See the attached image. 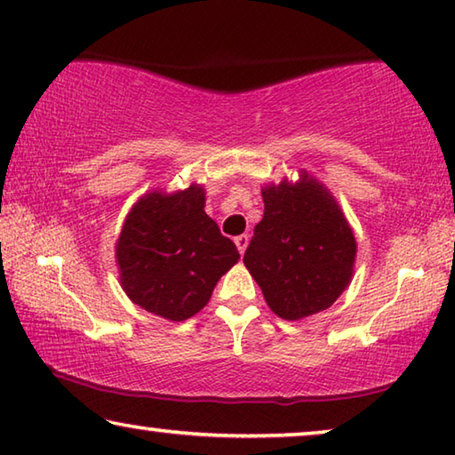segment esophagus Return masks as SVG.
Here are the masks:
<instances>
[{
  "instance_id": "esophagus-1",
  "label": "esophagus",
  "mask_w": 455,
  "mask_h": 455,
  "mask_svg": "<svg viewBox=\"0 0 455 455\" xmlns=\"http://www.w3.org/2000/svg\"><path fill=\"white\" fill-rule=\"evenodd\" d=\"M235 245H236V249H239V253H241V255L245 253V249H247V245H249V235H239V236H235Z\"/></svg>"
}]
</instances>
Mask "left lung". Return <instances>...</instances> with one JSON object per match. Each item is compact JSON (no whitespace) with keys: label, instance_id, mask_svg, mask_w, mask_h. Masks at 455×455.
I'll return each instance as SVG.
<instances>
[{"label":"left lung","instance_id":"1","mask_svg":"<svg viewBox=\"0 0 455 455\" xmlns=\"http://www.w3.org/2000/svg\"><path fill=\"white\" fill-rule=\"evenodd\" d=\"M263 219L243 263L280 318L327 310L354 275L357 243L335 196L308 172L261 188Z\"/></svg>","mask_w":455,"mask_h":455}]
</instances>
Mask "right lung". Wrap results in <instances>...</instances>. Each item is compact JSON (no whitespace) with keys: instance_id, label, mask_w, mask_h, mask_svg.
<instances>
[{"instance_id":"1","label":"right lung","mask_w":455,"mask_h":455,"mask_svg":"<svg viewBox=\"0 0 455 455\" xmlns=\"http://www.w3.org/2000/svg\"><path fill=\"white\" fill-rule=\"evenodd\" d=\"M206 189H153L134 202L116 241L120 286L140 308L186 321L239 261L235 243L204 212Z\"/></svg>"}]
</instances>
